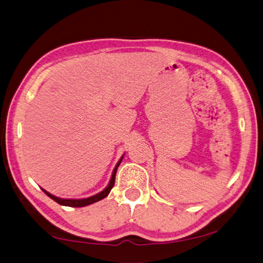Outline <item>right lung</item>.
Listing matches in <instances>:
<instances>
[{
    "label": "right lung",
    "mask_w": 263,
    "mask_h": 263,
    "mask_svg": "<svg viewBox=\"0 0 263 263\" xmlns=\"http://www.w3.org/2000/svg\"><path fill=\"white\" fill-rule=\"evenodd\" d=\"M123 157L118 161V163L116 164V166L114 168V171H112V174H111V178H110V181L109 183H108V186L102 190V192H100L99 194L95 195V196H91V197H87V198H83V199H65V198H59V197H55L53 196V195H51L50 193L46 192V190L42 189L43 192L48 195V196L50 198H52L54 202H57L60 205H64V206H70V208H83V206H86V205H90V204H93L96 202H99V200H101L102 198H105L106 196H108V194L110 193L111 188L114 187V183H115V177H116V171H117V167L120 166V164L122 162Z\"/></svg>",
    "instance_id": "obj_1"
}]
</instances>
